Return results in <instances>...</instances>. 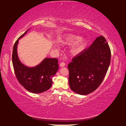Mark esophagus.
<instances>
[{
    "label": "esophagus",
    "instance_id": "34e87169",
    "mask_svg": "<svg viewBox=\"0 0 126 126\" xmlns=\"http://www.w3.org/2000/svg\"><path fill=\"white\" fill-rule=\"evenodd\" d=\"M66 65H65V63L64 62H61L60 63V67H64Z\"/></svg>",
    "mask_w": 126,
    "mask_h": 126
}]
</instances>
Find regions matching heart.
<instances>
[{
	"instance_id": "b5f03b06",
	"label": "heart",
	"mask_w": 126,
	"mask_h": 126,
	"mask_svg": "<svg viewBox=\"0 0 126 126\" xmlns=\"http://www.w3.org/2000/svg\"><path fill=\"white\" fill-rule=\"evenodd\" d=\"M60 42L63 45H70V52L72 55H77L81 52L86 45V40L83 37H78L74 35H67L61 40Z\"/></svg>"
}]
</instances>
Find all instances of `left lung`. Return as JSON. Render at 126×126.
Returning a JSON list of instances; mask_svg holds the SVG:
<instances>
[{"instance_id": "obj_1", "label": "left lung", "mask_w": 126, "mask_h": 126, "mask_svg": "<svg viewBox=\"0 0 126 126\" xmlns=\"http://www.w3.org/2000/svg\"><path fill=\"white\" fill-rule=\"evenodd\" d=\"M110 59L111 51L106 38L97 37L89 48L73 57L68 65L71 89L81 95L94 91L103 80Z\"/></svg>"}]
</instances>
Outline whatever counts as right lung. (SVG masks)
<instances>
[{
  "instance_id": "obj_1",
  "label": "right lung",
  "mask_w": 126,
  "mask_h": 126,
  "mask_svg": "<svg viewBox=\"0 0 126 126\" xmlns=\"http://www.w3.org/2000/svg\"><path fill=\"white\" fill-rule=\"evenodd\" d=\"M27 30L15 42L13 48L12 61L15 75L19 83L29 92L39 94L48 90L52 85V78L59 68L56 58H45L39 65L28 67L20 62L17 55L18 41L28 32Z\"/></svg>"
}]
</instances>
